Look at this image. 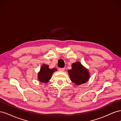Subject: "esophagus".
<instances>
[{
	"label": "esophagus",
	"instance_id": "1",
	"mask_svg": "<svg viewBox=\"0 0 121 121\" xmlns=\"http://www.w3.org/2000/svg\"><path fill=\"white\" fill-rule=\"evenodd\" d=\"M65 69V68H58V71H64Z\"/></svg>",
	"mask_w": 121,
	"mask_h": 121
}]
</instances>
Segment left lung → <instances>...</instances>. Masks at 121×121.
Wrapping results in <instances>:
<instances>
[{"label": "left lung", "instance_id": "left-lung-1", "mask_svg": "<svg viewBox=\"0 0 121 121\" xmlns=\"http://www.w3.org/2000/svg\"><path fill=\"white\" fill-rule=\"evenodd\" d=\"M72 69L68 70L71 81L76 85L86 83L89 78L88 70L83 67L79 62L73 64Z\"/></svg>", "mask_w": 121, "mask_h": 121}]
</instances>
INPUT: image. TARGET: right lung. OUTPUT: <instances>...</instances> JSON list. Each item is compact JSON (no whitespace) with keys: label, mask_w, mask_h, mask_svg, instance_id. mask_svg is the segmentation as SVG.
<instances>
[{"label":"right lung","mask_w":121,"mask_h":121,"mask_svg":"<svg viewBox=\"0 0 121 121\" xmlns=\"http://www.w3.org/2000/svg\"><path fill=\"white\" fill-rule=\"evenodd\" d=\"M56 71V69L53 68L49 69L48 65H43L40 69V71L38 74V80L43 83H46L50 79L53 73Z\"/></svg>","instance_id":"add662e5"}]
</instances>
